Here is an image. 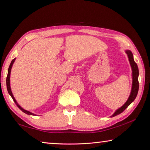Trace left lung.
Wrapping results in <instances>:
<instances>
[{"mask_svg":"<svg viewBox=\"0 0 150 150\" xmlns=\"http://www.w3.org/2000/svg\"><path fill=\"white\" fill-rule=\"evenodd\" d=\"M125 52H126V53L127 54L129 60L130 64L131 66L132 71H133V84H132V89H131L130 96H129V98H128L127 101H126L125 103L123 105L122 107L118 108V109L114 113L112 117L116 116V115H118V114H120V113L124 112V111L125 110V108H127L129 105L134 100V99H135L136 97L137 96L138 92H139V68H138L137 64L135 63V62L134 61L133 55V54H132L131 51L127 50V51H126Z\"/></svg>","mask_w":150,"mask_h":150,"instance_id":"obj_1","label":"left lung"}]
</instances>
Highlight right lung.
<instances>
[{
	"mask_svg": "<svg viewBox=\"0 0 150 150\" xmlns=\"http://www.w3.org/2000/svg\"><path fill=\"white\" fill-rule=\"evenodd\" d=\"M15 60H16V58H14V59H13L12 61H11V62L10 63V66H9V68H8V75H7V77H6V86H7L8 92V93H9V94H10V95L11 96V98H12V99H13L14 102L16 103V104L17 105V106L19 107V109L21 110L23 112H25V113L27 114H29V115H34V114L33 113H32V112H29V111H27V110H25V109H23V108L19 106V105L18 104H17V101H16V99H15L14 97H13V94H12V93H11V88H10V72H11V67H12V65H13V62H14Z\"/></svg>",
	"mask_w": 150,
	"mask_h": 150,
	"instance_id": "right-lung-1",
	"label": "right lung"
}]
</instances>
